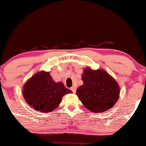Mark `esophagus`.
<instances>
[{"label":"esophagus","mask_w":146,"mask_h":146,"mask_svg":"<svg viewBox=\"0 0 146 146\" xmlns=\"http://www.w3.org/2000/svg\"><path fill=\"white\" fill-rule=\"evenodd\" d=\"M71 90L72 91L73 93H75V92H76V86H72V87H71Z\"/></svg>","instance_id":"esophagus-1"}]
</instances>
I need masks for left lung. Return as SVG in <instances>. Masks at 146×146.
I'll list each match as a JSON object with an SVG mask.
<instances>
[{"instance_id":"1","label":"left lung","mask_w":146,"mask_h":146,"mask_svg":"<svg viewBox=\"0 0 146 146\" xmlns=\"http://www.w3.org/2000/svg\"><path fill=\"white\" fill-rule=\"evenodd\" d=\"M82 79L83 84L77 88L76 94L84 106L90 111L104 112L111 109L119 100V84L105 70H94L86 67Z\"/></svg>"}]
</instances>
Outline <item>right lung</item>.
Listing matches in <instances>:
<instances>
[{
	"mask_svg": "<svg viewBox=\"0 0 146 146\" xmlns=\"http://www.w3.org/2000/svg\"><path fill=\"white\" fill-rule=\"evenodd\" d=\"M72 93L61 82H55L49 72L40 71L32 76L23 87L25 102L35 110L47 113L58 107L65 94Z\"/></svg>",
	"mask_w": 146,
	"mask_h": 146,
	"instance_id": "obj_1",
	"label": "right lung"
}]
</instances>
